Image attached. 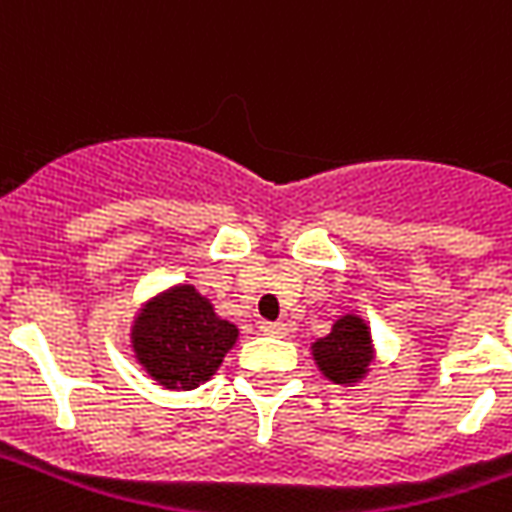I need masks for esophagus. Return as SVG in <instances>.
<instances>
[{
  "label": "esophagus",
  "instance_id": "34e87169",
  "mask_svg": "<svg viewBox=\"0 0 512 512\" xmlns=\"http://www.w3.org/2000/svg\"><path fill=\"white\" fill-rule=\"evenodd\" d=\"M260 332L271 334V337H285V334H288V323L263 321V323H260Z\"/></svg>",
  "mask_w": 512,
  "mask_h": 512
}]
</instances>
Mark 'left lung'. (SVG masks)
I'll return each instance as SVG.
<instances>
[{"label":"left lung","mask_w":512,"mask_h":512,"mask_svg":"<svg viewBox=\"0 0 512 512\" xmlns=\"http://www.w3.org/2000/svg\"><path fill=\"white\" fill-rule=\"evenodd\" d=\"M312 359L323 378H329L332 384H359L370 373V365L376 362V348L365 318L354 312L340 315L332 323V332L312 343Z\"/></svg>","instance_id":"obj_1"}]
</instances>
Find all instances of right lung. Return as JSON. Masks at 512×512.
<instances>
[{"instance_id": "right-lung-1", "label": "right lung", "mask_w": 512, "mask_h": 512, "mask_svg": "<svg viewBox=\"0 0 512 512\" xmlns=\"http://www.w3.org/2000/svg\"><path fill=\"white\" fill-rule=\"evenodd\" d=\"M238 326L216 315L194 285H172L147 299L131 323V348L147 376L164 389H197L216 376Z\"/></svg>"}]
</instances>
